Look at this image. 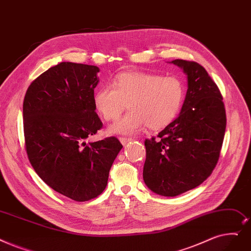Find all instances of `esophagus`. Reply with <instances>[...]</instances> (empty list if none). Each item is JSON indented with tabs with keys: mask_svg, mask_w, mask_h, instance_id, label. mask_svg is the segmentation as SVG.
I'll return each instance as SVG.
<instances>
[{
	"mask_svg": "<svg viewBox=\"0 0 251 251\" xmlns=\"http://www.w3.org/2000/svg\"><path fill=\"white\" fill-rule=\"evenodd\" d=\"M133 140L132 138H127V137H120V141H121V144L123 146H126L128 143H130V141Z\"/></svg>",
	"mask_w": 251,
	"mask_h": 251,
	"instance_id": "esophagus-1",
	"label": "esophagus"
}]
</instances>
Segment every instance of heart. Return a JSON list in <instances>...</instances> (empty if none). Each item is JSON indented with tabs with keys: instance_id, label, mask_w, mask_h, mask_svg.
I'll use <instances>...</instances> for the list:
<instances>
[{
	"instance_id": "obj_1",
	"label": "heart",
	"mask_w": 251,
	"mask_h": 251,
	"mask_svg": "<svg viewBox=\"0 0 251 251\" xmlns=\"http://www.w3.org/2000/svg\"><path fill=\"white\" fill-rule=\"evenodd\" d=\"M186 88L176 75L124 73L114 85H104L95 92L96 108L106 121H115L127 105L130 111L110 127L116 134H136L145 127L160 129L176 118L182 105Z\"/></svg>"
}]
</instances>
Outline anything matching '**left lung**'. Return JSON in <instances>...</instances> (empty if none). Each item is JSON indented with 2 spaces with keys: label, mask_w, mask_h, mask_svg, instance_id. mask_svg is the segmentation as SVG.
I'll list each match as a JSON object with an SVG mask.
<instances>
[{
  "label": "left lung",
  "mask_w": 251,
  "mask_h": 251,
  "mask_svg": "<svg viewBox=\"0 0 251 251\" xmlns=\"http://www.w3.org/2000/svg\"><path fill=\"white\" fill-rule=\"evenodd\" d=\"M188 75L180 114L158 134L146 139L144 180L154 193L174 197L207 179L219 161L226 118L219 87L201 64L172 60Z\"/></svg>",
  "instance_id": "8db88e82"
}]
</instances>
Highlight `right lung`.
Returning a JSON list of instances; mask_svg holds the SVG:
<instances>
[{
  "label": "right lung",
  "mask_w": 251,
  "mask_h": 251,
  "mask_svg": "<svg viewBox=\"0 0 251 251\" xmlns=\"http://www.w3.org/2000/svg\"><path fill=\"white\" fill-rule=\"evenodd\" d=\"M95 65L60 62L32 81L24 100L25 149L45 183L78 202L100 196L123 146L116 137L88 141L102 127L95 113Z\"/></svg>",
  "instance_id": "right-lung-1"
}]
</instances>
